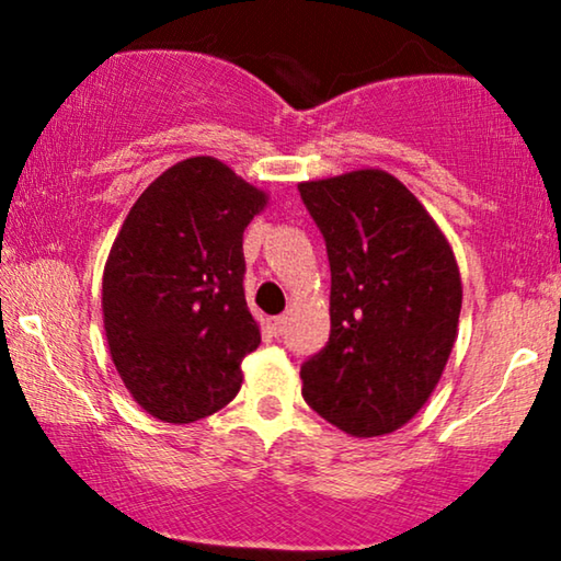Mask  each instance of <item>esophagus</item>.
Masks as SVG:
<instances>
[{
    "label": "esophagus",
    "instance_id": "obj_1",
    "mask_svg": "<svg viewBox=\"0 0 561 561\" xmlns=\"http://www.w3.org/2000/svg\"><path fill=\"white\" fill-rule=\"evenodd\" d=\"M267 329H271L273 336H280L283 329H286V317H273L267 321Z\"/></svg>",
    "mask_w": 561,
    "mask_h": 561
}]
</instances>
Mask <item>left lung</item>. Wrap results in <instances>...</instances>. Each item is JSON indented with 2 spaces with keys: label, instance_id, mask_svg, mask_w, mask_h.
Instances as JSON below:
<instances>
[{
  "label": "left lung",
  "instance_id": "8db88e82",
  "mask_svg": "<svg viewBox=\"0 0 561 561\" xmlns=\"http://www.w3.org/2000/svg\"><path fill=\"white\" fill-rule=\"evenodd\" d=\"M298 191L332 267V332L301 365L304 401L344 434H390L428 401L455 347V252L424 204L378 168Z\"/></svg>",
  "mask_w": 561,
  "mask_h": 561
}]
</instances>
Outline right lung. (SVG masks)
I'll use <instances>...</instances> for the list:
<instances>
[{"instance_id":"obj_1","label":"right lung","mask_w":561,"mask_h":561,"mask_svg":"<svg viewBox=\"0 0 561 561\" xmlns=\"http://www.w3.org/2000/svg\"><path fill=\"white\" fill-rule=\"evenodd\" d=\"M267 194L198 156L142 191L104 265V332L150 416L191 424L232 401L260 329L244 301L242 234Z\"/></svg>"}]
</instances>
